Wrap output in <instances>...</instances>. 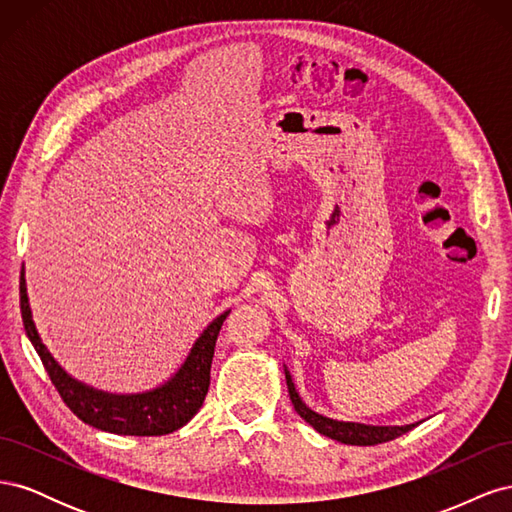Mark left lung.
Masks as SVG:
<instances>
[{"label":"left lung","mask_w":512,"mask_h":512,"mask_svg":"<svg viewBox=\"0 0 512 512\" xmlns=\"http://www.w3.org/2000/svg\"><path fill=\"white\" fill-rule=\"evenodd\" d=\"M286 371V384H288V393H290V401L294 410L299 412V416L303 418L305 423L312 425L322 436H327L331 440L344 442V444H352V446H374V444H382L395 440L399 436H404L412 427L416 425H395V427H380V425H363V423H344V421H333L329 416H322L318 412H314L312 408L305 406V401L299 397L297 389H294V382Z\"/></svg>","instance_id":"8db88e82"}]
</instances>
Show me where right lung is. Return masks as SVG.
Wrapping results in <instances>:
<instances>
[{
	"mask_svg": "<svg viewBox=\"0 0 512 512\" xmlns=\"http://www.w3.org/2000/svg\"><path fill=\"white\" fill-rule=\"evenodd\" d=\"M21 316L29 342L36 348L40 361L55 384L64 404L81 418L83 423L119 436H166L183 427L200 410L209 391L213 350L222 324L228 316L215 318L194 342L188 359L179 367L177 374L156 389L134 395H115L98 391L72 378L61 367L53 354L46 350L32 318V307L27 299L25 269H21Z\"/></svg>",
	"mask_w": 512,
	"mask_h": 512,
	"instance_id": "right-lung-1",
	"label": "right lung"
}]
</instances>
